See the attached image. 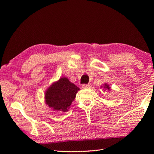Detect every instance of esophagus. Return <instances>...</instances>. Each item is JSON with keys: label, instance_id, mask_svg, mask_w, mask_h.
<instances>
[{"label": "esophagus", "instance_id": "obj_1", "mask_svg": "<svg viewBox=\"0 0 154 154\" xmlns=\"http://www.w3.org/2000/svg\"><path fill=\"white\" fill-rule=\"evenodd\" d=\"M82 87L83 88H87L88 87H90V85L89 84H83Z\"/></svg>", "mask_w": 154, "mask_h": 154}]
</instances>
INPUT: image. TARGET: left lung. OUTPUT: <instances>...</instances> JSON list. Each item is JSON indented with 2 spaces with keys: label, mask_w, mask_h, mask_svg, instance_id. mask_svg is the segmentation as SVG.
Listing matches in <instances>:
<instances>
[{
  "label": "left lung",
  "mask_w": 154,
  "mask_h": 154,
  "mask_svg": "<svg viewBox=\"0 0 154 154\" xmlns=\"http://www.w3.org/2000/svg\"><path fill=\"white\" fill-rule=\"evenodd\" d=\"M104 88H107V89H108V90H110V87H109V85H107L106 83V84H105Z\"/></svg>",
  "instance_id": "8db88e82"
}]
</instances>
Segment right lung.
Wrapping results in <instances>:
<instances>
[{
  "instance_id": "right-lung-1",
  "label": "right lung",
  "mask_w": 154,
  "mask_h": 154,
  "mask_svg": "<svg viewBox=\"0 0 154 154\" xmlns=\"http://www.w3.org/2000/svg\"><path fill=\"white\" fill-rule=\"evenodd\" d=\"M79 90L67 78H60L45 92L46 104L54 110L67 112Z\"/></svg>"
}]
</instances>
